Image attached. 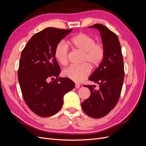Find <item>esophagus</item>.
I'll return each instance as SVG.
<instances>
[{
  "label": "esophagus",
  "mask_w": 146,
  "mask_h": 146,
  "mask_svg": "<svg viewBox=\"0 0 146 146\" xmlns=\"http://www.w3.org/2000/svg\"><path fill=\"white\" fill-rule=\"evenodd\" d=\"M80 85H78V83H76V85H75V88H76V89H78V88H80Z\"/></svg>",
  "instance_id": "1"
}]
</instances>
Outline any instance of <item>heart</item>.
Listing matches in <instances>:
<instances>
[{
    "label": "heart",
    "instance_id": "obj_1",
    "mask_svg": "<svg viewBox=\"0 0 146 146\" xmlns=\"http://www.w3.org/2000/svg\"><path fill=\"white\" fill-rule=\"evenodd\" d=\"M72 47L82 53L79 66H70L66 68L63 74L70 80L80 83L88 77L90 73V67L95 69L102 62L105 56V47L102 42H95L94 38L85 33H80L70 40ZM69 47L64 41H60L56 45L55 56L61 65L68 62Z\"/></svg>",
    "mask_w": 146,
    "mask_h": 146
}]
</instances>
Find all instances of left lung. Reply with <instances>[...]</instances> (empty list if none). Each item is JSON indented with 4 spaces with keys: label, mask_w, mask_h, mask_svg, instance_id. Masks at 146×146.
<instances>
[{
    "label": "left lung",
    "mask_w": 146,
    "mask_h": 146,
    "mask_svg": "<svg viewBox=\"0 0 146 146\" xmlns=\"http://www.w3.org/2000/svg\"><path fill=\"white\" fill-rule=\"evenodd\" d=\"M89 27L98 29L100 32L105 56L102 62L89 78L90 80L99 84V89L95 90L96 86H84L90 90L91 95L82 103V108L88 116L100 118L115 107L120 98L124 78L123 60L116 34L100 24Z\"/></svg>",
    "instance_id": "left-lung-1"
}]
</instances>
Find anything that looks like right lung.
Masks as SVG:
<instances>
[{"label":"right lung","mask_w":146,"mask_h":146,"mask_svg":"<svg viewBox=\"0 0 146 146\" xmlns=\"http://www.w3.org/2000/svg\"><path fill=\"white\" fill-rule=\"evenodd\" d=\"M72 30L46 28L35 34L22 51L17 71L22 94L39 116L54 115L62 107L64 95L75 87L69 78H58L61 69L55 56L56 45Z\"/></svg>","instance_id":"add662e5"}]
</instances>
